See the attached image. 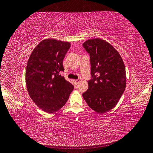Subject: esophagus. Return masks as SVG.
<instances>
[{
  "instance_id": "1",
  "label": "esophagus",
  "mask_w": 153,
  "mask_h": 153,
  "mask_svg": "<svg viewBox=\"0 0 153 153\" xmlns=\"http://www.w3.org/2000/svg\"><path fill=\"white\" fill-rule=\"evenodd\" d=\"M80 78H78V79H77V80H75V83H76V84H78V83H79L80 82Z\"/></svg>"
}]
</instances>
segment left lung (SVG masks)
I'll use <instances>...</instances> for the list:
<instances>
[{
  "label": "left lung",
  "instance_id": "obj_1",
  "mask_svg": "<svg viewBox=\"0 0 153 153\" xmlns=\"http://www.w3.org/2000/svg\"><path fill=\"white\" fill-rule=\"evenodd\" d=\"M83 47L90 55L92 77L83 98L95 112L105 113L117 105L126 88L124 64L117 51L106 41L89 39Z\"/></svg>",
  "mask_w": 153,
  "mask_h": 153
}]
</instances>
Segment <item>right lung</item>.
Wrapping results in <instances>:
<instances>
[{
  "label": "right lung",
  "mask_w": 153,
  "mask_h": 153,
  "mask_svg": "<svg viewBox=\"0 0 153 153\" xmlns=\"http://www.w3.org/2000/svg\"><path fill=\"white\" fill-rule=\"evenodd\" d=\"M70 43L46 39L36 46L27 62L25 81L30 98L39 108L53 113L66 104L74 89L60 75Z\"/></svg>",
  "instance_id": "1"
}]
</instances>
